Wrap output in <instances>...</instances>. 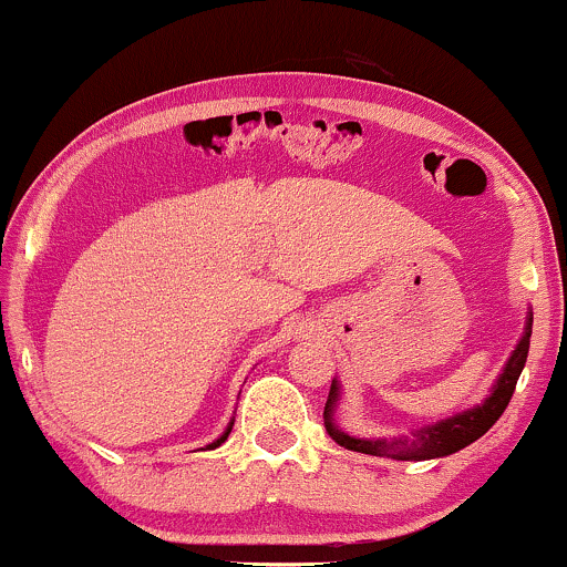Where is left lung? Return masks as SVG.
<instances>
[{
  "label": "left lung",
  "instance_id": "obj_1",
  "mask_svg": "<svg viewBox=\"0 0 567 567\" xmlns=\"http://www.w3.org/2000/svg\"><path fill=\"white\" fill-rule=\"evenodd\" d=\"M530 333H533V311H528V320H525V333L519 338V343L514 347L509 362L504 365V373L498 375L493 383V392L485 396L483 405H474L464 413L451 415V419L437 421V424L419 429L410 437H392V440H368V437H351L343 429L336 426V408L338 396H341V386L333 379L330 383L328 402H324V426L328 434L338 445L347 447V451L368 453V455H383V458H396V461H429V458H442V455H451L461 447L472 445L474 440H480L483 434L501 419L506 405H509L514 386H517L519 373H523L525 360H528L530 349Z\"/></svg>",
  "mask_w": 567,
  "mask_h": 567
}]
</instances>
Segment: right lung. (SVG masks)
<instances>
[{
  "instance_id": "add662e5",
  "label": "right lung",
  "mask_w": 567,
  "mask_h": 567,
  "mask_svg": "<svg viewBox=\"0 0 567 567\" xmlns=\"http://www.w3.org/2000/svg\"><path fill=\"white\" fill-rule=\"evenodd\" d=\"M231 426H234V421H231V424H229V426H226V432H224V434H220V437H218L216 442H210V445H207V451H213V447H218V445H220V442H226V437H229V432H231Z\"/></svg>"
}]
</instances>
